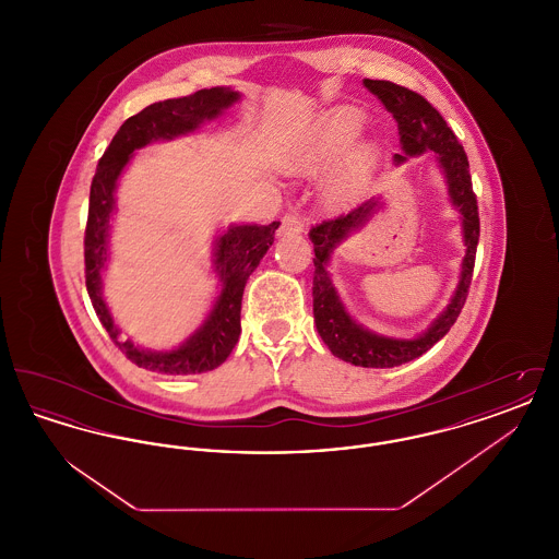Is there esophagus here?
<instances>
[{
	"label": "esophagus",
	"mask_w": 559,
	"mask_h": 559,
	"mask_svg": "<svg viewBox=\"0 0 559 559\" xmlns=\"http://www.w3.org/2000/svg\"><path fill=\"white\" fill-rule=\"evenodd\" d=\"M306 230V224L304 219L297 215V213H287L283 219H281V228H278V235H299Z\"/></svg>",
	"instance_id": "esophagus-1"
}]
</instances>
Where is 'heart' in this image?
Instances as JSON below:
<instances>
[{"instance_id": "obj_1", "label": "heart", "mask_w": 559, "mask_h": 559, "mask_svg": "<svg viewBox=\"0 0 559 559\" xmlns=\"http://www.w3.org/2000/svg\"><path fill=\"white\" fill-rule=\"evenodd\" d=\"M365 115L358 108L342 107L326 112L314 130L308 133L301 144L293 151L287 160L289 169L297 174H314L326 167L331 160L342 157L354 140L362 132ZM371 159V148H358L349 159L329 178L326 194L333 201L344 199L356 185L360 169Z\"/></svg>"}]
</instances>
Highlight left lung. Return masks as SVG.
I'll use <instances>...</instances> for the list:
<instances>
[{"mask_svg": "<svg viewBox=\"0 0 559 559\" xmlns=\"http://www.w3.org/2000/svg\"><path fill=\"white\" fill-rule=\"evenodd\" d=\"M365 85L372 94L385 105V108L394 115L399 123L400 142L404 155H421L426 151H433L440 160V167L447 176V185L451 192L452 203L463 217V239H465V258L461 267V281L452 295L449 308L433 320V324L417 340H390L374 335L371 331L362 329L349 319V314L340 301L335 287L331 285V278L324 270V264L335 249L346 239L347 235L356 228H360L371 213L377 212L379 201L369 199L360 207L344 213L333 219H324L310 228V240L314 242V320L319 329L322 342L333 352V356L352 362L356 367H369V369H390L400 367L404 362H411L426 354L429 347L438 344L459 319L469 285L474 276L476 264V249L479 239V213L476 192L472 187L469 176V160L447 126L444 117L427 103L426 98L404 85L383 80H365ZM404 155H394L396 163L406 159Z\"/></svg>", "mask_w": 559, "mask_h": 559, "instance_id": "8db88e82", "label": "left lung"}]
</instances>
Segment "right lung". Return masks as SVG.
Listing matches in <instances>:
<instances>
[{"mask_svg": "<svg viewBox=\"0 0 559 559\" xmlns=\"http://www.w3.org/2000/svg\"><path fill=\"white\" fill-rule=\"evenodd\" d=\"M239 100L230 87L199 90L185 98L155 103L130 117L98 160L90 187V207L83 239L85 287L96 310V317L107 329L110 340L133 365L163 374H194L219 367L237 346L240 335V299L249 274L258 267L274 242L278 222L267 226H233L217 240L215 272L222 281V293L213 306L210 319L188 340L171 352H148L133 346L130 340H119V329L112 322L100 293V272L107 262L108 222L115 210V185L135 148L153 140H169L197 130L205 119L217 117L224 108Z\"/></svg>", "mask_w": 559, "mask_h": 559, "instance_id": "1", "label": "right lung"}]
</instances>
